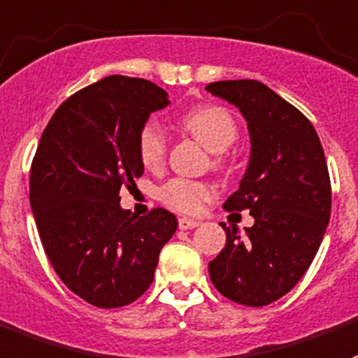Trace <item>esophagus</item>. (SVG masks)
Segmentation results:
<instances>
[{
	"label": "esophagus",
	"mask_w": 358,
	"mask_h": 358,
	"mask_svg": "<svg viewBox=\"0 0 358 358\" xmlns=\"http://www.w3.org/2000/svg\"><path fill=\"white\" fill-rule=\"evenodd\" d=\"M196 227H200V220L189 219V217H181V219H179V228H181V230H190V228Z\"/></svg>",
	"instance_id": "1"
}]
</instances>
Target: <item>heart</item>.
Instances as JSON below:
<instances>
[{
  "instance_id": "heart-1",
  "label": "heart",
  "mask_w": 358,
  "mask_h": 358,
  "mask_svg": "<svg viewBox=\"0 0 358 358\" xmlns=\"http://www.w3.org/2000/svg\"><path fill=\"white\" fill-rule=\"evenodd\" d=\"M182 130L198 139L206 149L217 152V164L227 162L222 150L238 139V122L228 109L220 106H200L190 109L179 118ZM139 160L145 168L160 169L166 162L168 141L160 126L147 122L138 139ZM217 190L211 182L194 181L185 177H173L160 189V200L181 213H200L203 206L211 201Z\"/></svg>"
}]
</instances>
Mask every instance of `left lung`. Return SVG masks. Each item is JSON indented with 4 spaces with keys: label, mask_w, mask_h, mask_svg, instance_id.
I'll use <instances>...</instances> for the list:
<instances>
[{
    "label": "left lung",
    "mask_w": 358,
    "mask_h": 358,
    "mask_svg": "<svg viewBox=\"0 0 358 358\" xmlns=\"http://www.w3.org/2000/svg\"><path fill=\"white\" fill-rule=\"evenodd\" d=\"M206 88L247 120L249 168L224 209L255 219L245 238L220 222L227 245L209 262V278L222 296L260 308L285 296L315 259L330 219L329 168L313 124L271 88L252 79Z\"/></svg>",
    "instance_id": "8db88e82"
}]
</instances>
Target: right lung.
I'll return each instance as SVG.
<instances>
[{
    "label": "right lung",
    "mask_w": 358,
    "mask_h": 358,
    "mask_svg": "<svg viewBox=\"0 0 358 358\" xmlns=\"http://www.w3.org/2000/svg\"><path fill=\"white\" fill-rule=\"evenodd\" d=\"M168 103L155 83L111 75L69 96L37 145L29 203L41 243L67 289L96 308L138 300L177 230L168 209L138 219L118 203L143 176L139 131Z\"/></svg>",
    "instance_id": "right-lung-1"
}]
</instances>
